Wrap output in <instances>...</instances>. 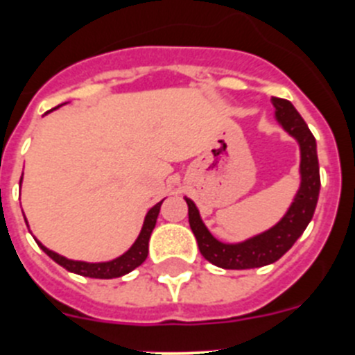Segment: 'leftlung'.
Listing matches in <instances>:
<instances>
[{
  "instance_id": "obj_1",
  "label": "left lung",
  "mask_w": 355,
  "mask_h": 355,
  "mask_svg": "<svg viewBox=\"0 0 355 355\" xmlns=\"http://www.w3.org/2000/svg\"><path fill=\"white\" fill-rule=\"evenodd\" d=\"M275 106V118L288 135L297 141L300 149V185L292 204L277 225L270 230L257 234L237 244H227L213 237L200 218L194 200L184 198L189 206V223L198 241L199 250L211 264L223 270H250L261 268L280 259L304 234L313 220L320 198V164H318L316 139L299 111L287 99L271 98Z\"/></svg>"
}]
</instances>
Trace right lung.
<instances>
[{
	"label": "right lung",
	"instance_id": "right-lung-1",
	"mask_svg": "<svg viewBox=\"0 0 355 355\" xmlns=\"http://www.w3.org/2000/svg\"><path fill=\"white\" fill-rule=\"evenodd\" d=\"M20 184H22V178H20ZM161 204H163V200L155 204V206L148 211V214H146L144 218V225H142L141 228V234H139V237L135 239V242L132 244L130 249H128L127 252L121 254V256L114 257V259L105 261V263H85V261L68 259L65 256H60V254L55 252V250H49L48 247L42 245L37 239H35V242H37V245L41 247V249L44 250V252L48 254L55 263H58L60 266H63L65 270L70 271V273L82 275V277H87V278H101V280L123 277V275L130 273L132 270L141 266V264L146 261V257H148L149 239H151L153 230H155L156 227V220H157V214H159ZM25 223H27V220H25Z\"/></svg>",
	"mask_w": 355,
	"mask_h": 355
}]
</instances>
